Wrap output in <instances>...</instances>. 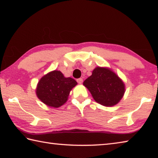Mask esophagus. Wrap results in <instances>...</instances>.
Segmentation results:
<instances>
[{
    "label": "esophagus",
    "instance_id": "esophagus-1",
    "mask_svg": "<svg viewBox=\"0 0 158 158\" xmlns=\"http://www.w3.org/2000/svg\"><path fill=\"white\" fill-rule=\"evenodd\" d=\"M77 82H78L79 84H82V82H83V79H82L81 78H79L77 79Z\"/></svg>",
    "mask_w": 158,
    "mask_h": 158
}]
</instances>
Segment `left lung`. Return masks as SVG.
<instances>
[{"label": "left lung", "mask_w": 158, "mask_h": 158, "mask_svg": "<svg viewBox=\"0 0 158 158\" xmlns=\"http://www.w3.org/2000/svg\"><path fill=\"white\" fill-rule=\"evenodd\" d=\"M83 84L96 102L105 106L117 104L125 93V84L109 68L97 67Z\"/></svg>", "instance_id": "1"}]
</instances>
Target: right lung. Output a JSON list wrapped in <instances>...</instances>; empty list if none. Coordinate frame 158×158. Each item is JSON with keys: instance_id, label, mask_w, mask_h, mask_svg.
<instances>
[{"instance_id": "1", "label": "right lung", "mask_w": 158, "mask_h": 158, "mask_svg": "<svg viewBox=\"0 0 158 158\" xmlns=\"http://www.w3.org/2000/svg\"><path fill=\"white\" fill-rule=\"evenodd\" d=\"M77 84L74 79L66 78L60 71L55 70L40 79L37 86L36 94L44 104L59 108L66 103L70 91Z\"/></svg>"}]
</instances>
